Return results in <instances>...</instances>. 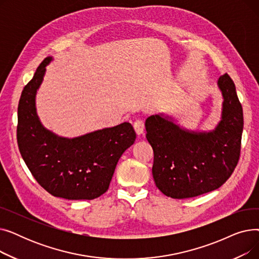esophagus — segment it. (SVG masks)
Listing matches in <instances>:
<instances>
[{
    "label": "esophagus",
    "instance_id": "34e87169",
    "mask_svg": "<svg viewBox=\"0 0 259 259\" xmlns=\"http://www.w3.org/2000/svg\"><path fill=\"white\" fill-rule=\"evenodd\" d=\"M133 128L138 134H142L144 132V121L141 118H137L133 122Z\"/></svg>",
    "mask_w": 259,
    "mask_h": 259
}]
</instances>
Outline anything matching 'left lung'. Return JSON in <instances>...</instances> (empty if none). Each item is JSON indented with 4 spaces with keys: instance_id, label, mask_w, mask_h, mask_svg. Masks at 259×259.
<instances>
[{
    "instance_id": "1",
    "label": "left lung",
    "mask_w": 259,
    "mask_h": 259,
    "mask_svg": "<svg viewBox=\"0 0 259 259\" xmlns=\"http://www.w3.org/2000/svg\"><path fill=\"white\" fill-rule=\"evenodd\" d=\"M219 87L224 97L223 118L212 132H189L161 115L146 119V138L154 152L153 179L169 197H195L219 189L238 164L242 107L228 73L220 77Z\"/></svg>"
}]
</instances>
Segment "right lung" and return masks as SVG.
Returning a JSON list of instances; mask_svg holds the SVG:
<instances>
[{"mask_svg":"<svg viewBox=\"0 0 259 259\" xmlns=\"http://www.w3.org/2000/svg\"><path fill=\"white\" fill-rule=\"evenodd\" d=\"M46 58L21 94L17 140L20 153L35 181L53 196L94 199L110 185L119 157L133 145L137 133L130 122L65 139L46 130L35 111V93L42 83Z\"/></svg>","mask_w":259,"mask_h":259,"instance_id":"1","label":"right lung"}]
</instances>
